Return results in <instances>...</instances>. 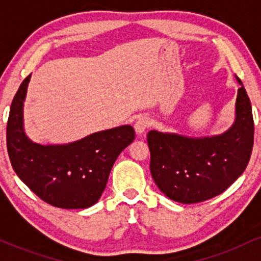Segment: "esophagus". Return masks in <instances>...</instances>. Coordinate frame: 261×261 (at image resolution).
Returning a JSON list of instances; mask_svg holds the SVG:
<instances>
[{
	"label": "esophagus",
	"instance_id": "1",
	"mask_svg": "<svg viewBox=\"0 0 261 261\" xmlns=\"http://www.w3.org/2000/svg\"><path fill=\"white\" fill-rule=\"evenodd\" d=\"M149 126H151V120H149L147 116H140L136 122H135V130H136L137 135L145 134V131Z\"/></svg>",
	"mask_w": 261,
	"mask_h": 261
}]
</instances>
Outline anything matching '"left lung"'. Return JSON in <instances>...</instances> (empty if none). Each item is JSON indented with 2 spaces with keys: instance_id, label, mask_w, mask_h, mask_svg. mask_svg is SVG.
Wrapping results in <instances>:
<instances>
[{
  "instance_id": "1",
  "label": "left lung",
  "mask_w": 261,
  "mask_h": 261,
  "mask_svg": "<svg viewBox=\"0 0 261 261\" xmlns=\"http://www.w3.org/2000/svg\"><path fill=\"white\" fill-rule=\"evenodd\" d=\"M253 142V113L242 85L237 95L236 121L224 134L191 139L149 131L152 178L162 193L174 201H205L222 194L241 176L250 160Z\"/></svg>"
}]
</instances>
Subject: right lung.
<instances>
[{
	"label": "right lung",
	"instance_id": "add662e5",
	"mask_svg": "<svg viewBox=\"0 0 261 261\" xmlns=\"http://www.w3.org/2000/svg\"><path fill=\"white\" fill-rule=\"evenodd\" d=\"M29 74L12 100L7 151L16 174L45 202L60 208H87L99 200L114 162L135 140L130 125L89 135L67 145L32 142L23 130V101Z\"/></svg>",
	"mask_w": 261,
	"mask_h": 261
}]
</instances>
